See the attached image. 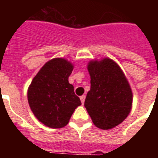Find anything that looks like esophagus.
<instances>
[{
	"instance_id": "34e87169",
	"label": "esophagus",
	"mask_w": 158,
	"mask_h": 158,
	"mask_svg": "<svg viewBox=\"0 0 158 158\" xmlns=\"http://www.w3.org/2000/svg\"><path fill=\"white\" fill-rule=\"evenodd\" d=\"M80 100H81L82 104H84V101H85V96H84V95H83V96L80 97Z\"/></svg>"
}]
</instances>
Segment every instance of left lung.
I'll use <instances>...</instances> for the list:
<instances>
[{"instance_id":"8db88e82","label":"left lung","mask_w":158,"mask_h":158,"mask_svg":"<svg viewBox=\"0 0 158 158\" xmlns=\"http://www.w3.org/2000/svg\"><path fill=\"white\" fill-rule=\"evenodd\" d=\"M87 69L91 88L84 106L93 123L101 130H110L126 119L132 109L133 93L127 78L113 60H91Z\"/></svg>"}]
</instances>
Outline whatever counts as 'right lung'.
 Wrapping results in <instances>:
<instances>
[{
  "mask_svg": "<svg viewBox=\"0 0 158 158\" xmlns=\"http://www.w3.org/2000/svg\"><path fill=\"white\" fill-rule=\"evenodd\" d=\"M74 64L64 58L48 61L33 78L28 89V102L33 115L52 129L64 127L81 102L74 94L69 76Z\"/></svg>",
  "mask_w": 158,
  "mask_h": 158,
  "instance_id": "add662e5",
  "label": "right lung"
}]
</instances>
